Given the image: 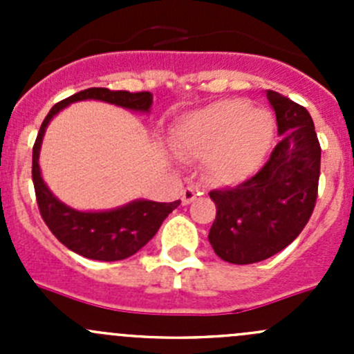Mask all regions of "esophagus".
Listing matches in <instances>:
<instances>
[{"label":"esophagus","instance_id":"1","mask_svg":"<svg viewBox=\"0 0 354 354\" xmlns=\"http://www.w3.org/2000/svg\"><path fill=\"white\" fill-rule=\"evenodd\" d=\"M197 195H200V192L195 190V188L192 187L185 188V190L181 192V202H183V205H188V203H192L195 198H197Z\"/></svg>","mask_w":354,"mask_h":354}]
</instances>
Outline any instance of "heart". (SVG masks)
Here are the masks:
<instances>
[{"instance_id": "heart-1", "label": "heart", "mask_w": 354, "mask_h": 354, "mask_svg": "<svg viewBox=\"0 0 354 354\" xmlns=\"http://www.w3.org/2000/svg\"><path fill=\"white\" fill-rule=\"evenodd\" d=\"M272 137L274 118L269 111L230 99L181 118L173 147L183 157H203V174L209 181L234 185L259 169Z\"/></svg>"}]
</instances>
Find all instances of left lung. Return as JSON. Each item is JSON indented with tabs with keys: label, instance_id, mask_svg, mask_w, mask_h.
Segmentation results:
<instances>
[{
	"label": "left lung",
	"instance_id": "left-lung-1",
	"mask_svg": "<svg viewBox=\"0 0 354 354\" xmlns=\"http://www.w3.org/2000/svg\"><path fill=\"white\" fill-rule=\"evenodd\" d=\"M281 140L262 169L234 188L210 192L216 219L209 241L217 257L246 266L276 255L303 231L317 202L320 144L303 106L267 91Z\"/></svg>",
	"mask_w": 354,
	"mask_h": 354
}]
</instances>
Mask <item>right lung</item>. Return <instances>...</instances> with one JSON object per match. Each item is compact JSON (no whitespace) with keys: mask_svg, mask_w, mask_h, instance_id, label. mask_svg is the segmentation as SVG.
<instances>
[{"mask_svg":"<svg viewBox=\"0 0 354 354\" xmlns=\"http://www.w3.org/2000/svg\"><path fill=\"white\" fill-rule=\"evenodd\" d=\"M95 99L131 111L149 113L152 106L151 92L109 91L104 87H92L77 92L55 104L44 118L32 149V181L35 188L39 210L46 226L66 248L85 259L114 262L135 255L142 246L154 238L162 221L180 205V200L171 203L152 200H133L123 207L102 212H82L59 202L46 187L39 167V152L49 121L71 102Z\"/></svg>","mask_w":354,"mask_h":354,"instance_id":"obj_1","label":"right lung"}]
</instances>
